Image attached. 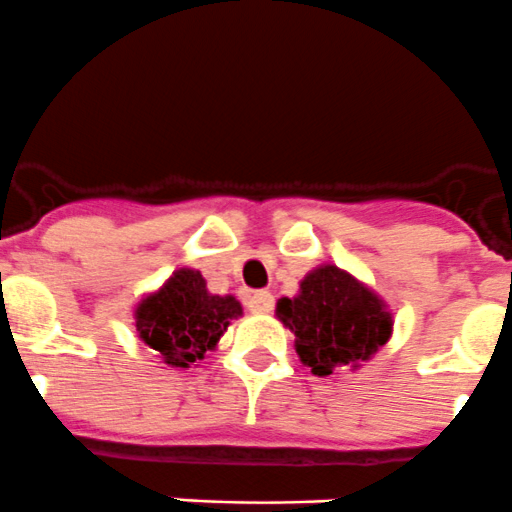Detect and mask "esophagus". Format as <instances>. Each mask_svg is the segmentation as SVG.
<instances>
[{"instance_id": "1", "label": "esophagus", "mask_w": 512, "mask_h": 512, "mask_svg": "<svg viewBox=\"0 0 512 512\" xmlns=\"http://www.w3.org/2000/svg\"><path fill=\"white\" fill-rule=\"evenodd\" d=\"M246 308H249L251 313H268V311H273V296L268 291L251 293V296L246 298Z\"/></svg>"}]
</instances>
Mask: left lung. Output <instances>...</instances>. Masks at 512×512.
<instances>
[{
    "label": "left lung",
    "mask_w": 512,
    "mask_h": 512,
    "mask_svg": "<svg viewBox=\"0 0 512 512\" xmlns=\"http://www.w3.org/2000/svg\"><path fill=\"white\" fill-rule=\"evenodd\" d=\"M276 316L296 336L298 358L313 376H331L341 366L356 371L393 331L383 298L333 263L313 268L296 296L276 303Z\"/></svg>",
    "instance_id": "8db88e82"
}]
</instances>
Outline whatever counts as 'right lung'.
Returning a JSON list of instances; mask_svg holds the SVG:
<instances>
[{
  "mask_svg": "<svg viewBox=\"0 0 512 512\" xmlns=\"http://www.w3.org/2000/svg\"><path fill=\"white\" fill-rule=\"evenodd\" d=\"M244 313L234 296H216L194 268H179L136 306V333L171 368H191L214 351L234 318Z\"/></svg>",
  "mask_w": 512,
  "mask_h": 512,
  "instance_id": "right-lung-1",
  "label": "right lung"
}]
</instances>
